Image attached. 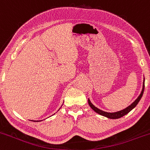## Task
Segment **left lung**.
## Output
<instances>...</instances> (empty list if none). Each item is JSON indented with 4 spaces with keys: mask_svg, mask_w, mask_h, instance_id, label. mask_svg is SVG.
Listing matches in <instances>:
<instances>
[{
    "mask_svg": "<svg viewBox=\"0 0 150 150\" xmlns=\"http://www.w3.org/2000/svg\"><path fill=\"white\" fill-rule=\"evenodd\" d=\"M144 90V81H143V87H142V92H141V94L139 96V97H138L135 100V101L133 102V103H132L130 106H128L127 108L122 109V110L119 111V112H112V113H111V112H104V111L100 110V109H99L98 108L96 107V106L91 103V101H90L89 98H88V103L89 105H90V107H91V109H93V110H94L96 113L99 114V115H102V116L103 117H106L107 118H109V119H118V118H120L122 117L125 116V115H127V113H129L132 109H134V108L136 107V106L138 104V103H139V100H140L141 98H142V96H143Z\"/></svg>",
    "mask_w": 150,
    "mask_h": 150,
    "instance_id": "1",
    "label": "left lung"
}]
</instances>
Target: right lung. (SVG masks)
Listing matches in <instances>:
<instances>
[{"label": "right lung", "mask_w": 150, "mask_h": 150, "mask_svg": "<svg viewBox=\"0 0 150 150\" xmlns=\"http://www.w3.org/2000/svg\"><path fill=\"white\" fill-rule=\"evenodd\" d=\"M33 122H39V121L37 120V121H33Z\"/></svg>", "instance_id": "obj_1"}]
</instances>
